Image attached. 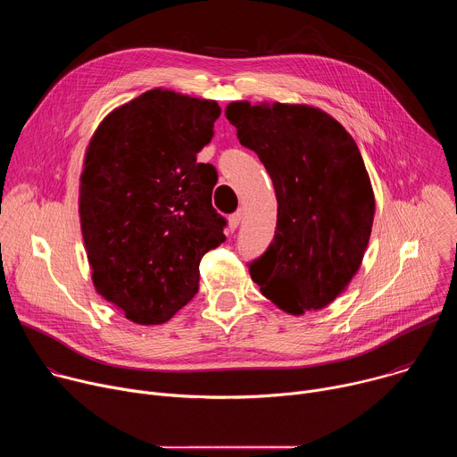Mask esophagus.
<instances>
[{"instance_id":"34e87169","label":"esophagus","mask_w":457,"mask_h":457,"mask_svg":"<svg viewBox=\"0 0 457 457\" xmlns=\"http://www.w3.org/2000/svg\"><path fill=\"white\" fill-rule=\"evenodd\" d=\"M240 220H242V213H240V212L233 213V215L228 219V222H229V229H231V231H235V229L240 226Z\"/></svg>"}]
</instances>
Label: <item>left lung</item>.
I'll return each mask as SVG.
<instances>
[{
    "instance_id": "1",
    "label": "left lung",
    "mask_w": 457,
    "mask_h": 457,
    "mask_svg": "<svg viewBox=\"0 0 457 457\" xmlns=\"http://www.w3.org/2000/svg\"><path fill=\"white\" fill-rule=\"evenodd\" d=\"M226 119L273 180V244L249 266L278 309L300 316L335 302L356 277L376 212L370 177L347 129L311 104L233 101Z\"/></svg>"
}]
</instances>
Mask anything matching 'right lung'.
Here are the masks:
<instances>
[{
	"label": "right lung",
	"instance_id": "1",
	"mask_svg": "<svg viewBox=\"0 0 457 457\" xmlns=\"http://www.w3.org/2000/svg\"><path fill=\"white\" fill-rule=\"evenodd\" d=\"M217 101L152 88L96 128L79 177V220L96 291L129 321H168L199 291L204 253L226 240L217 171L197 162Z\"/></svg>",
	"mask_w": 457,
	"mask_h": 457
}]
</instances>
